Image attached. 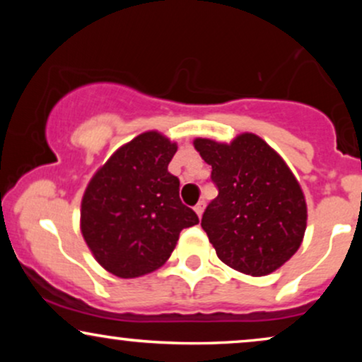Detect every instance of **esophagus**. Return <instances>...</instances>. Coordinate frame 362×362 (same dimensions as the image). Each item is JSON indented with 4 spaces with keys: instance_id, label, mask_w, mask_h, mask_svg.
Returning <instances> with one entry per match:
<instances>
[{
    "instance_id": "esophagus-1",
    "label": "esophagus",
    "mask_w": 362,
    "mask_h": 362,
    "mask_svg": "<svg viewBox=\"0 0 362 362\" xmlns=\"http://www.w3.org/2000/svg\"><path fill=\"white\" fill-rule=\"evenodd\" d=\"M194 211H195V213H197L199 218H201L202 213H204V201H201V202H199V204L194 207Z\"/></svg>"
}]
</instances>
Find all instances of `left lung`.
<instances>
[{"label": "left lung", "mask_w": 362, "mask_h": 362, "mask_svg": "<svg viewBox=\"0 0 362 362\" xmlns=\"http://www.w3.org/2000/svg\"><path fill=\"white\" fill-rule=\"evenodd\" d=\"M194 148L213 167L211 178L219 190L201 223L216 255L247 276L277 271L301 247L308 219L294 173L253 132L231 143L195 138Z\"/></svg>", "instance_id": "1"}]
</instances>
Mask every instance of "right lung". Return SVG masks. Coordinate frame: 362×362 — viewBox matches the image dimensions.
Listing matches in <instances>:
<instances>
[{"mask_svg": "<svg viewBox=\"0 0 362 362\" xmlns=\"http://www.w3.org/2000/svg\"><path fill=\"white\" fill-rule=\"evenodd\" d=\"M177 143L146 131L95 172L81 199V235L95 260L122 279L146 276L172 255L184 228L199 223L168 172Z\"/></svg>", "mask_w": 362, "mask_h": 362, "instance_id": "1", "label": "right lung"}]
</instances>
